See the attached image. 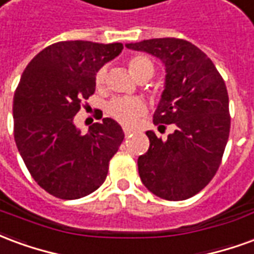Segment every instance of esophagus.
<instances>
[{
	"instance_id": "obj_1",
	"label": "esophagus",
	"mask_w": 254,
	"mask_h": 254,
	"mask_svg": "<svg viewBox=\"0 0 254 254\" xmlns=\"http://www.w3.org/2000/svg\"><path fill=\"white\" fill-rule=\"evenodd\" d=\"M124 133H125V136H129V134H132V133H133V129H132V127H124Z\"/></svg>"
}]
</instances>
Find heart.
<instances>
[{
	"label": "heart",
	"instance_id": "b5f03b06",
	"mask_svg": "<svg viewBox=\"0 0 254 254\" xmlns=\"http://www.w3.org/2000/svg\"><path fill=\"white\" fill-rule=\"evenodd\" d=\"M127 66L130 73L137 80L143 77L151 78L155 70L154 63L145 56H136L130 58ZM106 74H107L106 67H102L98 70L95 76V83L98 87H102L105 84ZM144 111H145V105L143 100L137 98H120V99L113 100L109 107V113L111 117L125 125H132L133 122L137 121V118L143 116Z\"/></svg>",
	"mask_w": 254,
	"mask_h": 254
}]
</instances>
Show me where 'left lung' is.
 <instances>
[{
	"label": "left lung",
	"instance_id": "obj_1",
	"mask_svg": "<svg viewBox=\"0 0 254 254\" xmlns=\"http://www.w3.org/2000/svg\"><path fill=\"white\" fill-rule=\"evenodd\" d=\"M165 65V89L154 124H173L166 140L147 130L149 148L138 156V174L155 196L181 201L207 187L220 165L230 133L229 95L213 63L190 42L159 38L127 43Z\"/></svg>",
	"mask_w": 254,
	"mask_h": 254
}]
</instances>
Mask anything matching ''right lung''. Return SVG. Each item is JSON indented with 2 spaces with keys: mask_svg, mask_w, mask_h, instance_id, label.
I'll return each mask as SVG.
<instances>
[{
  "mask_svg": "<svg viewBox=\"0 0 254 254\" xmlns=\"http://www.w3.org/2000/svg\"><path fill=\"white\" fill-rule=\"evenodd\" d=\"M122 49V43L58 42L36 54L21 74L13 98L14 141L32 178L58 198L96 190L125 137L111 118L87 134L74 125L81 102L95 92L98 70Z\"/></svg>",
  "mask_w": 254,
  "mask_h": 254,
  "instance_id": "right-lung-1",
  "label": "right lung"
}]
</instances>
